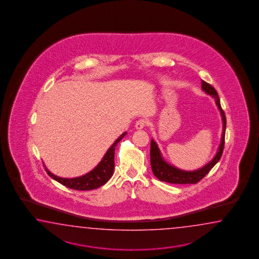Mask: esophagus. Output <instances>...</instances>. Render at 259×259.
<instances>
[{"label":"esophagus","mask_w":259,"mask_h":259,"mask_svg":"<svg viewBox=\"0 0 259 259\" xmlns=\"http://www.w3.org/2000/svg\"><path fill=\"white\" fill-rule=\"evenodd\" d=\"M147 125V121L145 119H140L136 122L135 124V127L137 130H143V127H145Z\"/></svg>","instance_id":"34e87169"}]
</instances>
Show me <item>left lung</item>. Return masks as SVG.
Returning <instances> with one entry per match:
<instances>
[{
  "mask_svg": "<svg viewBox=\"0 0 259 259\" xmlns=\"http://www.w3.org/2000/svg\"><path fill=\"white\" fill-rule=\"evenodd\" d=\"M202 90L204 93L208 95H211L215 99V105L218 106L220 112V115L222 116V122H223V132L222 137L220 142V147L218 149V152L215 154L214 158L207 163L206 165L202 166L199 169H195L193 171L182 170L178 168L174 165H171L165 161L162 154L160 152L159 148L154 140L151 141V151H150V156H151V166L152 170L161 182H168V183H174V184H189V183H197L200 182L206 174H208L212 167L220 161V157L223 153L224 149V143H225V131H226V116L224 111L222 110L220 105V97L217 93L215 88L212 87L210 84L202 80Z\"/></svg>",
  "mask_w": 259,
  "mask_h": 259,
  "instance_id": "1",
  "label": "left lung"
}]
</instances>
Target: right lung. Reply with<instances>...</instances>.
Here are the masks:
<instances>
[{
	"label": "right lung",
	"instance_id": "1",
	"mask_svg": "<svg viewBox=\"0 0 259 259\" xmlns=\"http://www.w3.org/2000/svg\"><path fill=\"white\" fill-rule=\"evenodd\" d=\"M126 134H127V132H124L119 137L117 138L115 141V143L111 145L110 148L107 150L103 159L100 161L99 164L96 165L93 170L90 171L89 173L83 175V176L66 179V178L55 176L52 172H50L47 169V167H45V170L47 172V174L51 178H53L55 181L65 185L66 187L70 188L73 190L90 191V190H94V189L101 187L108 182L113 175L114 167H115L114 157H115L116 146Z\"/></svg>",
	"mask_w": 259,
	"mask_h": 259
}]
</instances>
